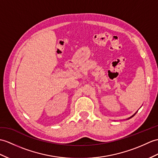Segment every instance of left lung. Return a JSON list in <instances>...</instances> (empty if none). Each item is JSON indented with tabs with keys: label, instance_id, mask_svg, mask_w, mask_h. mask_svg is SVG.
Instances as JSON below:
<instances>
[{
	"label": "left lung",
	"instance_id": "obj_1",
	"mask_svg": "<svg viewBox=\"0 0 158 158\" xmlns=\"http://www.w3.org/2000/svg\"><path fill=\"white\" fill-rule=\"evenodd\" d=\"M135 114H136V113H135ZM135 114H134V115H135ZM134 115H133V116H132L131 117H133V116H134ZM131 117H130V118H131Z\"/></svg>",
	"mask_w": 158,
	"mask_h": 158
}]
</instances>
